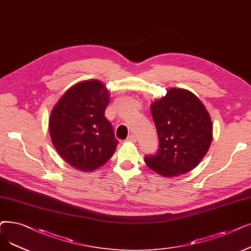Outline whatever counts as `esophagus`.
Wrapping results in <instances>:
<instances>
[{"label": "esophagus", "instance_id": "1", "mask_svg": "<svg viewBox=\"0 0 251 251\" xmlns=\"http://www.w3.org/2000/svg\"><path fill=\"white\" fill-rule=\"evenodd\" d=\"M127 140L128 141H133V143H135V141H137V136L135 134H130L127 137Z\"/></svg>", "mask_w": 251, "mask_h": 251}]
</instances>
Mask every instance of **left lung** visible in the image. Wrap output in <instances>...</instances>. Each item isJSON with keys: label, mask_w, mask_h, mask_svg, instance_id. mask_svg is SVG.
Wrapping results in <instances>:
<instances>
[{"label": "left lung", "mask_w": 251, "mask_h": 251, "mask_svg": "<svg viewBox=\"0 0 251 251\" xmlns=\"http://www.w3.org/2000/svg\"><path fill=\"white\" fill-rule=\"evenodd\" d=\"M159 137L155 155L145 157L146 164L162 176L173 177L197 166L208 151L212 123L197 96L171 88L151 105Z\"/></svg>", "instance_id": "left-lung-1"}]
</instances>
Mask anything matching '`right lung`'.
I'll use <instances>...</instances> for the list:
<instances>
[{
  "mask_svg": "<svg viewBox=\"0 0 251 251\" xmlns=\"http://www.w3.org/2000/svg\"><path fill=\"white\" fill-rule=\"evenodd\" d=\"M108 96L101 82L85 81L71 87L52 110L49 130L53 146L79 170H95L116 151L113 125L104 117Z\"/></svg>",
  "mask_w": 251,
  "mask_h": 251,
  "instance_id": "right-lung-1",
  "label": "right lung"
}]
</instances>
